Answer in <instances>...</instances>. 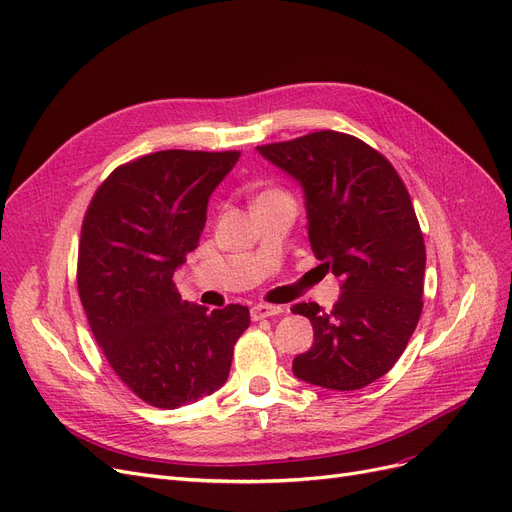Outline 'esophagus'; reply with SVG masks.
Wrapping results in <instances>:
<instances>
[{"mask_svg":"<svg viewBox=\"0 0 512 512\" xmlns=\"http://www.w3.org/2000/svg\"><path fill=\"white\" fill-rule=\"evenodd\" d=\"M282 308L280 306H272V304H257L251 308V318L253 320H261V318H270L280 314Z\"/></svg>","mask_w":512,"mask_h":512,"instance_id":"obj_1","label":"esophagus"}]
</instances>
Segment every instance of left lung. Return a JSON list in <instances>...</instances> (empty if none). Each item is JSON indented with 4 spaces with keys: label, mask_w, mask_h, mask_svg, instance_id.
I'll list each match as a JSON object with an SVG mask.
<instances>
[{
    "label": "left lung",
    "mask_w": 512,
    "mask_h": 512,
    "mask_svg": "<svg viewBox=\"0 0 512 512\" xmlns=\"http://www.w3.org/2000/svg\"><path fill=\"white\" fill-rule=\"evenodd\" d=\"M257 151L304 187L312 251L342 280L331 312L314 301L291 308L314 329L293 373L329 390L365 388L399 361L424 306L426 246L407 187L380 151L346 132Z\"/></svg>",
    "instance_id": "left-lung-1"
}]
</instances>
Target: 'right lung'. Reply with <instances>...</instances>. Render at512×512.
Wrapping results in <instances>:
<instances>
[{
	"label": "right lung",
	"mask_w": 512,
	"mask_h": 512,
	"mask_svg": "<svg viewBox=\"0 0 512 512\" xmlns=\"http://www.w3.org/2000/svg\"><path fill=\"white\" fill-rule=\"evenodd\" d=\"M240 151L164 149L99 185L82 223L78 293L107 363L141 401L177 409L221 388L249 308L208 312L175 289L208 198Z\"/></svg>",
	"instance_id": "right-lung-1"
}]
</instances>
